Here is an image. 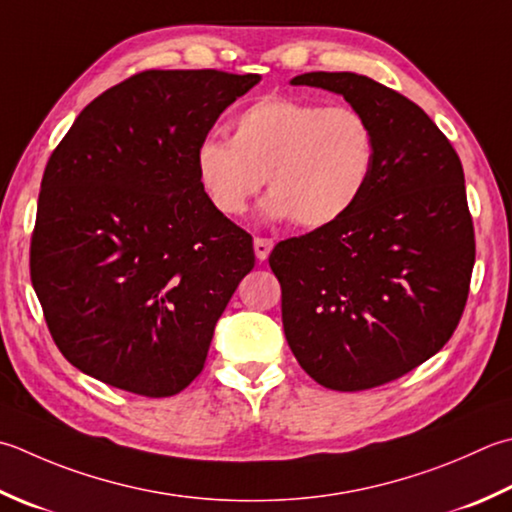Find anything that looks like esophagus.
<instances>
[{
	"mask_svg": "<svg viewBox=\"0 0 512 512\" xmlns=\"http://www.w3.org/2000/svg\"><path fill=\"white\" fill-rule=\"evenodd\" d=\"M253 244H255V255H257L259 262H264V259H268L270 250H273V246H275V242L270 237H255Z\"/></svg>",
	"mask_w": 512,
	"mask_h": 512,
	"instance_id": "obj_1",
	"label": "esophagus"
}]
</instances>
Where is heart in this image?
<instances>
[{"label":"heart","mask_w":512,"mask_h":512,"mask_svg":"<svg viewBox=\"0 0 512 512\" xmlns=\"http://www.w3.org/2000/svg\"><path fill=\"white\" fill-rule=\"evenodd\" d=\"M375 162V130L362 110L293 97L248 104L233 119V139L208 135L195 155L199 182L219 213H246L266 182V215L306 228L344 217Z\"/></svg>","instance_id":"b5f03b06"}]
</instances>
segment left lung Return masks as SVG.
I'll use <instances>...</instances> for the list:
<instances>
[{
  "instance_id": "8db88e82",
  "label": "left lung",
  "mask_w": 512,
  "mask_h": 512,
  "mask_svg": "<svg viewBox=\"0 0 512 512\" xmlns=\"http://www.w3.org/2000/svg\"><path fill=\"white\" fill-rule=\"evenodd\" d=\"M293 84L362 110L377 162L344 217L270 253L286 342L317 384L377 388L439 353L464 315L475 266L464 168L433 119L375 79L319 70Z\"/></svg>"
}]
</instances>
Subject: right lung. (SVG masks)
<instances>
[{"label": "right lung", "instance_id": "right-lung-1", "mask_svg": "<svg viewBox=\"0 0 512 512\" xmlns=\"http://www.w3.org/2000/svg\"><path fill=\"white\" fill-rule=\"evenodd\" d=\"M255 84L215 68L142 70L95 97L50 155L30 282L82 373L144 397L182 393L202 373L255 253L208 199L195 155Z\"/></svg>", "mask_w": 512, "mask_h": 512}]
</instances>
